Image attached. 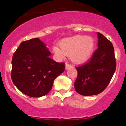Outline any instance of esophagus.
I'll return each instance as SVG.
<instances>
[{
  "label": "esophagus",
  "mask_w": 126,
  "mask_h": 126,
  "mask_svg": "<svg viewBox=\"0 0 126 126\" xmlns=\"http://www.w3.org/2000/svg\"><path fill=\"white\" fill-rule=\"evenodd\" d=\"M71 68H73V66H72V65H70V64H65V69L67 70V69H71Z\"/></svg>",
  "instance_id": "esophagus-1"
}]
</instances>
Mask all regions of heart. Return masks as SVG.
Segmentation results:
<instances>
[{
  "label": "heart",
  "instance_id": "b5f03b06",
  "mask_svg": "<svg viewBox=\"0 0 126 126\" xmlns=\"http://www.w3.org/2000/svg\"><path fill=\"white\" fill-rule=\"evenodd\" d=\"M59 47L53 48V52L59 57L70 56L73 63L82 64L92 57L94 49V40L91 36L76 35L62 39Z\"/></svg>",
  "mask_w": 126,
  "mask_h": 126
}]
</instances>
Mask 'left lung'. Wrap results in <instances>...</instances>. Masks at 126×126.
Masks as SVG:
<instances>
[{
    "label": "left lung",
    "mask_w": 126,
    "mask_h": 126,
    "mask_svg": "<svg viewBox=\"0 0 126 126\" xmlns=\"http://www.w3.org/2000/svg\"><path fill=\"white\" fill-rule=\"evenodd\" d=\"M98 49L88 63L78 67V76L74 82L76 92L83 96L100 93L109 84L116 69L113 45L100 33Z\"/></svg>",
    "instance_id": "1"
}]
</instances>
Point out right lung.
I'll return each instance as SVG.
<instances>
[{
    "instance_id": "obj_1",
    "label": "right lung",
    "mask_w": 126,
    "mask_h": 126,
    "mask_svg": "<svg viewBox=\"0 0 126 126\" xmlns=\"http://www.w3.org/2000/svg\"><path fill=\"white\" fill-rule=\"evenodd\" d=\"M50 55L38 38L21 43L12 59L11 79L22 93L38 98L52 90L55 79L65 70V64L55 62Z\"/></svg>"
}]
</instances>
